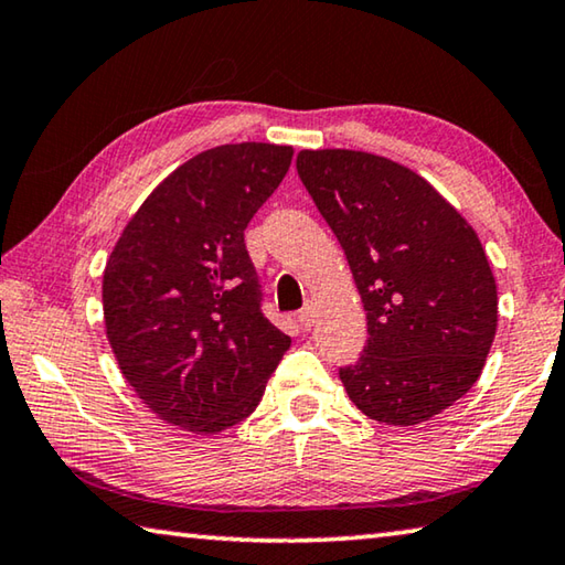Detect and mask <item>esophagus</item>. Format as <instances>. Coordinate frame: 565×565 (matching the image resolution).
Returning <instances> with one entry per match:
<instances>
[{"instance_id":"obj_1","label":"esophagus","mask_w":565,"mask_h":565,"mask_svg":"<svg viewBox=\"0 0 565 565\" xmlns=\"http://www.w3.org/2000/svg\"><path fill=\"white\" fill-rule=\"evenodd\" d=\"M315 319H317V311H315V307H311V303H307V307L299 311V324L303 329H311V327H315Z\"/></svg>"}]
</instances>
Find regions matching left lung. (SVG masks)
<instances>
[{
    "label": "left lung",
    "instance_id": "left-lung-1",
    "mask_svg": "<svg viewBox=\"0 0 565 565\" xmlns=\"http://www.w3.org/2000/svg\"><path fill=\"white\" fill-rule=\"evenodd\" d=\"M303 188L344 248L366 344L339 366L349 399L387 425L440 415L478 382L498 289L476 231L425 178L362 150H301Z\"/></svg>",
    "mask_w": 565,
    "mask_h": 565
}]
</instances>
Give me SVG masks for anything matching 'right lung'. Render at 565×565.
<instances>
[{
    "mask_svg": "<svg viewBox=\"0 0 565 565\" xmlns=\"http://www.w3.org/2000/svg\"><path fill=\"white\" fill-rule=\"evenodd\" d=\"M294 150L236 142L173 170L125 226L103 276L125 380L160 419L213 435L256 409L291 337L264 317L244 231Z\"/></svg>",
    "mask_w": 565,
    "mask_h": 565,
    "instance_id": "1",
    "label": "right lung"
}]
</instances>
